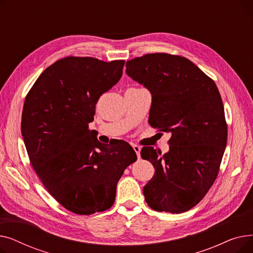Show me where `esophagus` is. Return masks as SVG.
<instances>
[{
	"instance_id": "1",
	"label": "esophagus",
	"mask_w": 253,
	"mask_h": 253,
	"mask_svg": "<svg viewBox=\"0 0 253 253\" xmlns=\"http://www.w3.org/2000/svg\"><path fill=\"white\" fill-rule=\"evenodd\" d=\"M133 150H134V152L136 153V155H137V158L139 159V158H140V151H141V148L139 147V145H137V144H134V145H133Z\"/></svg>"
}]
</instances>
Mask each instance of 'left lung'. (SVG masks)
<instances>
[{
    "instance_id": "8db88e82",
    "label": "left lung",
    "mask_w": 253,
    "mask_h": 253,
    "mask_svg": "<svg viewBox=\"0 0 253 253\" xmlns=\"http://www.w3.org/2000/svg\"><path fill=\"white\" fill-rule=\"evenodd\" d=\"M126 73L152 93L149 123L170 132L169 152L143 147L155 168L144 185L156 211L181 213L196 206L215 181L228 139V125L213 80L188 58L151 53L126 62Z\"/></svg>"
}]
</instances>
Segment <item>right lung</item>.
<instances>
[{"instance_id":"obj_1","label":"right lung","mask_w":253,"mask_h":253,"mask_svg":"<svg viewBox=\"0 0 253 253\" xmlns=\"http://www.w3.org/2000/svg\"><path fill=\"white\" fill-rule=\"evenodd\" d=\"M124 60L68 56L40 75L25 97L21 134L30 162L49 194L73 213L113 206L124 170L137 160L126 141L95 138V105L122 77Z\"/></svg>"}]
</instances>
